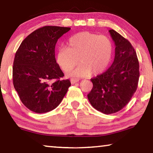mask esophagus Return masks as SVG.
<instances>
[{"mask_svg":"<svg viewBox=\"0 0 153 153\" xmlns=\"http://www.w3.org/2000/svg\"><path fill=\"white\" fill-rule=\"evenodd\" d=\"M79 79H76V78H71V84H75V83H77L79 82Z\"/></svg>","mask_w":153,"mask_h":153,"instance_id":"esophagus-1","label":"esophagus"}]
</instances>
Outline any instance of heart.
I'll return each instance as SVG.
<instances>
[{
    "mask_svg": "<svg viewBox=\"0 0 153 153\" xmlns=\"http://www.w3.org/2000/svg\"><path fill=\"white\" fill-rule=\"evenodd\" d=\"M113 45L107 36L88 32L76 33L67 42V48H61L56 56V63L64 72H72L77 77L97 75L105 71L110 63Z\"/></svg>",
    "mask_w": 153,
    "mask_h": 153,
    "instance_id": "obj_1",
    "label": "heart"
}]
</instances>
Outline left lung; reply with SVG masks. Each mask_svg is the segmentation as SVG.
I'll list each match as a JSON object with an SVG mask.
<instances>
[{
  "label": "left lung",
  "instance_id": "8db88e82",
  "mask_svg": "<svg viewBox=\"0 0 153 153\" xmlns=\"http://www.w3.org/2000/svg\"><path fill=\"white\" fill-rule=\"evenodd\" d=\"M115 42V59L104 73L92 78L88 94L90 104L104 114L118 112L131 100L138 87L139 62L131 43L113 30L108 31Z\"/></svg>",
  "mask_w": 153,
  "mask_h": 153
}]
</instances>
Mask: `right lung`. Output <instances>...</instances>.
I'll return each instance as SVG.
<instances>
[{"label":"right lung","instance_id":"obj_1","mask_svg":"<svg viewBox=\"0 0 153 153\" xmlns=\"http://www.w3.org/2000/svg\"><path fill=\"white\" fill-rule=\"evenodd\" d=\"M70 27L45 26L33 31L21 44L13 66V82L21 101L30 110L45 113L60 104L71 86L56 63L58 39ZM56 79L53 83L50 81Z\"/></svg>","mask_w":153,"mask_h":153}]
</instances>
